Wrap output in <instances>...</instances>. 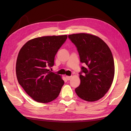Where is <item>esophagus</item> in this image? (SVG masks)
Segmentation results:
<instances>
[{"label":"esophagus","mask_w":131,"mask_h":131,"mask_svg":"<svg viewBox=\"0 0 131 131\" xmlns=\"http://www.w3.org/2000/svg\"><path fill=\"white\" fill-rule=\"evenodd\" d=\"M66 78L68 80H69L71 79V76H66Z\"/></svg>","instance_id":"obj_1"}]
</instances>
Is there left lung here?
Wrapping results in <instances>:
<instances>
[{"instance_id": "1", "label": "left lung", "mask_w": 131, "mask_h": 131, "mask_svg": "<svg viewBox=\"0 0 131 131\" xmlns=\"http://www.w3.org/2000/svg\"><path fill=\"white\" fill-rule=\"evenodd\" d=\"M68 38L77 48L82 66L80 84L75 92L80 99L92 102L107 92L114 79L115 66L109 47L97 36L85 33L71 34Z\"/></svg>"}]
</instances>
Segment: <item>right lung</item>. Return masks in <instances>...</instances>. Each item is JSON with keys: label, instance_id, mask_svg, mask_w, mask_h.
Here are the masks:
<instances>
[{"label": "right lung", "instance_id": "1", "mask_svg": "<svg viewBox=\"0 0 131 131\" xmlns=\"http://www.w3.org/2000/svg\"><path fill=\"white\" fill-rule=\"evenodd\" d=\"M68 36H46L29 40L19 51L16 72L18 83L26 93L38 102L54 100L60 93L64 81L51 72L55 55Z\"/></svg>", "mask_w": 131, "mask_h": 131}]
</instances>
